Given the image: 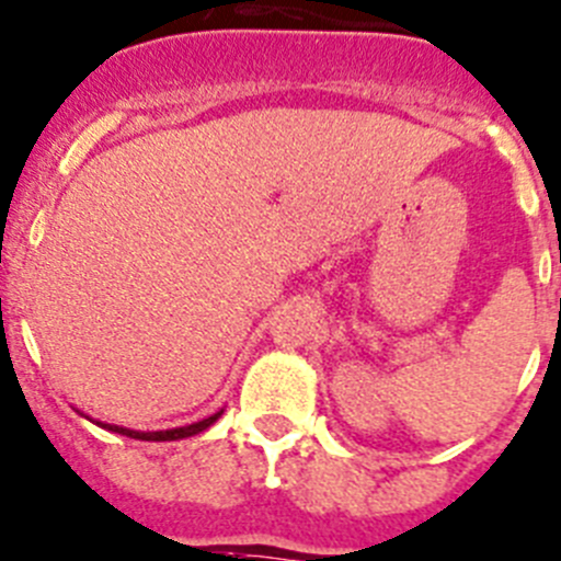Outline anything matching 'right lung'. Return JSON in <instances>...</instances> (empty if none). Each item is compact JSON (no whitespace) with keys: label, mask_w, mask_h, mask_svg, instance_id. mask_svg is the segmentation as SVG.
I'll list each match as a JSON object with an SVG mask.
<instances>
[{"label":"right lung","mask_w":561,"mask_h":561,"mask_svg":"<svg viewBox=\"0 0 561 561\" xmlns=\"http://www.w3.org/2000/svg\"><path fill=\"white\" fill-rule=\"evenodd\" d=\"M219 414H222V411H217V414H210V417L199 420V423L180 425V428H169V431H130V428H122V425H107V423H96V425H102V428H107V431H116V434H122V436H130V439L172 442V439H186V436L199 434V431H205V428H208V425L217 423Z\"/></svg>","instance_id":"right-lung-1"}]
</instances>
